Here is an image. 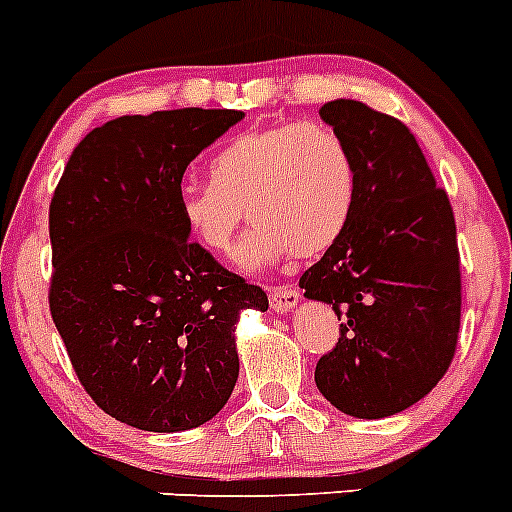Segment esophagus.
Returning <instances> with one entry per match:
<instances>
[{
  "label": "esophagus",
  "instance_id": "esophagus-1",
  "mask_svg": "<svg viewBox=\"0 0 512 512\" xmlns=\"http://www.w3.org/2000/svg\"><path fill=\"white\" fill-rule=\"evenodd\" d=\"M300 293L295 288H275L270 295V305L275 313H290L298 308Z\"/></svg>",
  "mask_w": 512,
  "mask_h": 512
}]
</instances>
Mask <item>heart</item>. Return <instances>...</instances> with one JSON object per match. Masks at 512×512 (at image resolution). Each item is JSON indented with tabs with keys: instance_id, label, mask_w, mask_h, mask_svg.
<instances>
[{
	"instance_id": "b5f03b06",
	"label": "heart",
	"mask_w": 512,
	"mask_h": 512,
	"mask_svg": "<svg viewBox=\"0 0 512 512\" xmlns=\"http://www.w3.org/2000/svg\"><path fill=\"white\" fill-rule=\"evenodd\" d=\"M209 176L181 186V224L202 250L224 255L247 207L252 229L237 250L242 270L275 265L290 252L315 257L331 250L356 207V161L326 123L237 133L212 156Z\"/></svg>"
}]
</instances>
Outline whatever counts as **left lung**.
<instances>
[{"instance_id": "1", "label": "left lung", "mask_w": 512, "mask_h": 512, "mask_svg": "<svg viewBox=\"0 0 512 512\" xmlns=\"http://www.w3.org/2000/svg\"><path fill=\"white\" fill-rule=\"evenodd\" d=\"M321 118L351 148L358 191L341 240L300 278L305 298L341 321L315 386L348 417L384 419L427 396L455 356V214L404 123L348 98L323 105Z\"/></svg>"}]
</instances>
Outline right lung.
<instances>
[{
    "mask_svg": "<svg viewBox=\"0 0 512 512\" xmlns=\"http://www.w3.org/2000/svg\"><path fill=\"white\" fill-rule=\"evenodd\" d=\"M242 111L121 116L75 146L50 204V313L80 384L143 432L217 417L240 376L234 328L267 295L189 240L186 166Z\"/></svg>",
    "mask_w": 512,
    "mask_h": 512,
    "instance_id": "right-lung-1",
    "label": "right lung"
}]
</instances>
